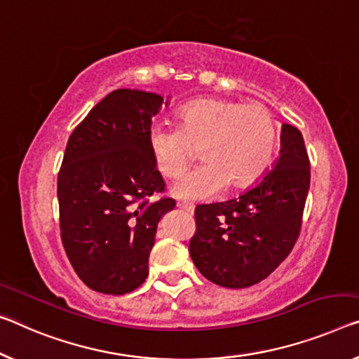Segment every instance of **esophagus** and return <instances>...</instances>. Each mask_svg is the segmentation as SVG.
Wrapping results in <instances>:
<instances>
[{
  "instance_id": "esophagus-1",
  "label": "esophagus",
  "mask_w": 359,
  "mask_h": 359,
  "mask_svg": "<svg viewBox=\"0 0 359 359\" xmlns=\"http://www.w3.org/2000/svg\"><path fill=\"white\" fill-rule=\"evenodd\" d=\"M176 205H178L180 208H183L184 212H187V213H194V205H192V203H187V202H178L176 203Z\"/></svg>"
}]
</instances>
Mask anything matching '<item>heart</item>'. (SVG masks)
Returning <instances> with one entry per match:
<instances>
[{
    "instance_id": "1",
    "label": "heart",
    "mask_w": 359,
    "mask_h": 359,
    "mask_svg": "<svg viewBox=\"0 0 359 359\" xmlns=\"http://www.w3.org/2000/svg\"><path fill=\"white\" fill-rule=\"evenodd\" d=\"M178 128L149 130L152 161L165 176H178L201 149L203 165L180 176L172 192L184 201H207L226 186L244 189L260 180L273 162L278 123L260 104L205 97L187 102L176 114Z\"/></svg>"
}]
</instances>
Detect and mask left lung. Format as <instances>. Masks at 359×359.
Returning <instances> with one entry per match:
<instances>
[{"mask_svg":"<svg viewBox=\"0 0 359 359\" xmlns=\"http://www.w3.org/2000/svg\"><path fill=\"white\" fill-rule=\"evenodd\" d=\"M303 136L283 123L279 158L239 197L196 207L189 253L202 276L228 289L268 278L294 249L310 189Z\"/></svg>","mask_w":359,"mask_h":359,"instance_id":"8db88e82","label":"left lung"}]
</instances>
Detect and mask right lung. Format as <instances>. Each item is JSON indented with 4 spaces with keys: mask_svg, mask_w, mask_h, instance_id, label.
Here are the masks:
<instances>
[{
    "mask_svg": "<svg viewBox=\"0 0 359 359\" xmlns=\"http://www.w3.org/2000/svg\"><path fill=\"white\" fill-rule=\"evenodd\" d=\"M170 97L122 88L70 135L57 176L60 237L88 287L123 295L144 283L157 224L173 198L149 201L165 183L147 144L152 117Z\"/></svg>",
    "mask_w": 359,
    "mask_h": 359,
    "instance_id": "1",
    "label": "right lung"
}]
</instances>
